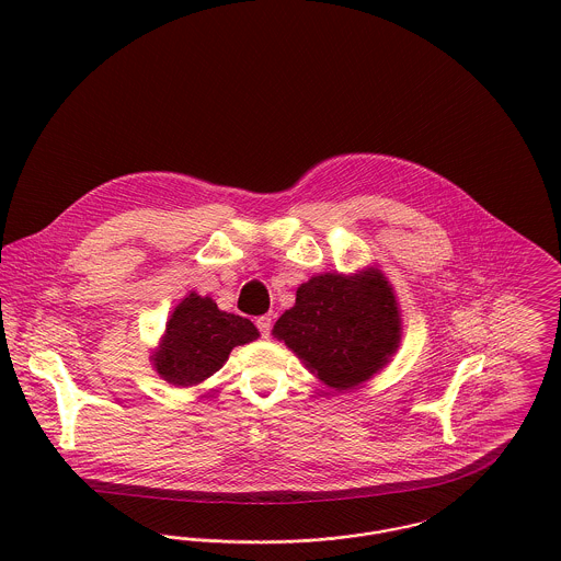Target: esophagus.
Returning <instances> with one entry per match:
<instances>
[{
  "instance_id": "obj_1",
  "label": "esophagus",
  "mask_w": 561,
  "mask_h": 561,
  "mask_svg": "<svg viewBox=\"0 0 561 561\" xmlns=\"http://www.w3.org/2000/svg\"><path fill=\"white\" fill-rule=\"evenodd\" d=\"M256 328L261 330L263 336H270V330H272V318L270 316H261L256 318Z\"/></svg>"
}]
</instances>
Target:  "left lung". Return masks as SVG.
I'll return each instance as SVG.
<instances>
[{
  "label": "left lung",
  "mask_w": 561,
  "mask_h": 561,
  "mask_svg": "<svg viewBox=\"0 0 561 561\" xmlns=\"http://www.w3.org/2000/svg\"><path fill=\"white\" fill-rule=\"evenodd\" d=\"M302 365L334 391L382 371L401 341L400 302L376 265L354 274L323 272L296 291V305L272 328Z\"/></svg>",
  "instance_id": "obj_1"
}]
</instances>
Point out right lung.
I'll list each match as a JSON object with an SVG mask.
<instances>
[{
  "label": "right lung",
  "mask_w": 561,
  "mask_h": 561,
  "mask_svg": "<svg viewBox=\"0 0 561 561\" xmlns=\"http://www.w3.org/2000/svg\"><path fill=\"white\" fill-rule=\"evenodd\" d=\"M254 339L259 330L252 321L220 311L209 296L190 291L165 321L151 363L161 380L185 389L214 376L233 347Z\"/></svg>",
  "instance_id": "add662e5"
}]
</instances>
